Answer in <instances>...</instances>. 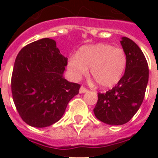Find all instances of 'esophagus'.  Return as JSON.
Returning a JSON list of instances; mask_svg holds the SVG:
<instances>
[{"label":"esophagus","mask_w":158,"mask_h":158,"mask_svg":"<svg viewBox=\"0 0 158 158\" xmlns=\"http://www.w3.org/2000/svg\"><path fill=\"white\" fill-rule=\"evenodd\" d=\"M88 91V89L85 88V87H83V86H82L81 88H80V89H79V92L80 93H85V92H87Z\"/></svg>","instance_id":"34e87169"}]
</instances>
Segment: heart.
<instances>
[{"label":"heart","mask_w":158,"mask_h":158,"mask_svg":"<svg viewBox=\"0 0 158 158\" xmlns=\"http://www.w3.org/2000/svg\"><path fill=\"white\" fill-rule=\"evenodd\" d=\"M127 62L123 49L109 44L86 45L68 60V69L74 79H80L87 74L90 67V75L103 88H109L118 83L124 74Z\"/></svg>","instance_id":"b5f03b06"}]
</instances>
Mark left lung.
Segmentation results:
<instances>
[{
  "instance_id": "1",
  "label": "left lung",
  "mask_w": 158,
  "mask_h": 158,
  "mask_svg": "<svg viewBox=\"0 0 158 158\" xmlns=\"http://www.w3.org/2000/svg\"><path fill=\"white\" fill-rule=\"evenodd\" d=\"M120 44L127 58L124 76L112 89L98 94L93 110L100 121L117 126L128 122L139 110L149 81L148 62L140 47L126 37Z\"/></svg>"
}]
</instances>
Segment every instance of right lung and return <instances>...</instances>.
<instances>
[{"label": "right lung", "instance_id": "add662e5", "mask_svg": "<svg viewBox=\"0 0 158 158\" xmlns=\"http://www.w3.org/2000/svg\"><path fill=\"white\" fill-rule=\"evenodd\" d=\"M67 65L68 58L48 38L29 44L17 54L11 91L15 108L25 123L46 127L62 117L81 87L63 77Z\"/></svg>", "mask_w": 158, "mask_h": 158}]
</instances>
